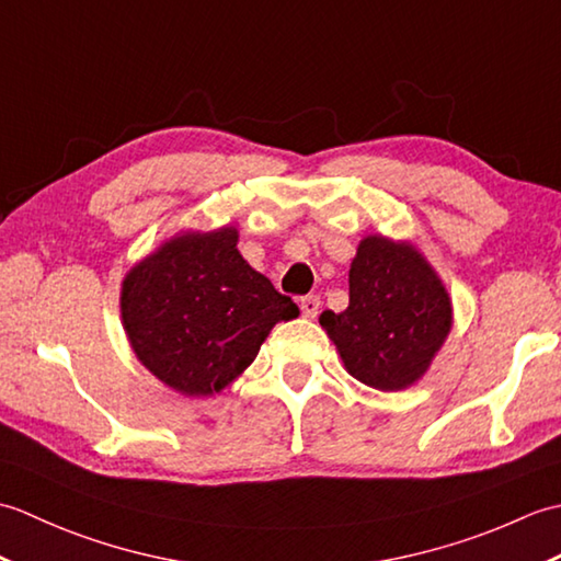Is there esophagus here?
I'll return each mask as SVG.
<instances>
[{
  "mask_svg": "<svg viewBox=\"0 0 561 561\" xmlns=\"http://www.w3.org/2000/svg\"><path fill=\"white\" fill-rule=\"evenodd\" d=\"M299 306H301L304 318H316L318 311H320V296H316V294L304 296V299L299 301Z\"/></svg>",
  "mask_w": 561,
  "mask_h": 561,
  "instance_id": "obj_1",
  "label": "esophagus"
}]
</instances>
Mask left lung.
Segmentation results:
<instances>
[{
    "mask_svg": "<svg viewBox=\"0 0 561 561\" xmlns=\"http://www.w3.org/2000/svg\"><path fill=\"white\" fill-rule=\"evenodd\" d=\"M453 308L438 274L410 243L368 236L350 267V306L320 325L344 368L376 390L420 380L448 337Z\"/></svg>",
    "mask_w": 561,
    "mask_h": 561,
    "instance_id": "left-lung-1",
    "label": "left lung"
}]
</instances>
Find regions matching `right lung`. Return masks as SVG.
I'll return each instance as SVG.
<instances>
[{
    "instance_id": "right-lung-1",
    "label": "right lung",
    "mask_w": 561,
    "mask_h": 561,
    "mask_svg": "<svg viewBox=\"0 0 561 561\" xmlns=\"http://www.w3.org/2000/svg\"><path fill=\"white\" fill-rule=\"evenodd\" d=\"M236 243L233 226L187 231L123 279L121 313L137 359L190 398L229 386L253 364L270 330L299 316Z\"/></svg>"
}]
</instances>
